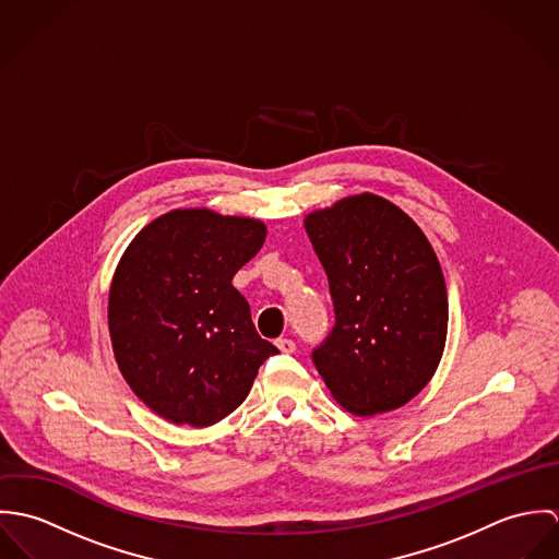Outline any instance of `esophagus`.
Masks as SVG:
<instances>
[{"mask_svg":"<svg viewBox=\"0 0 559 559\" xmlns=\"http://www.w3.org/2000/svg\"><path fill=\"white\" fill-rule=\"evenodd\" d=\"M275 346H277L282 353H295V350H297V344H295L290 337H277V340H275Z\"/></svg>","mask_w":559,"mask_h":559,"instance_id":"34e87169","label":"esophagus"}]
</instances>
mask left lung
I'll return each instance as SVG.
<instances>
[{
  "label": "left lung",
  "mask_w": 559,
  "mask_h": 559,
  "mask_svg": "<svg viewBox=\"0 0 559 559\" xmlns=\"http://www.w3.org/2000/svg\"><path fill=\"white\" fill-rule=\"evenodd\" d=\"M335 324L312 353L331 396L355 415L394 411L432 379L448 335L441 264L419 226L374 193L306 217Z\"/></svg>",
  "instance_id": "obj_1"
}]
</instances>
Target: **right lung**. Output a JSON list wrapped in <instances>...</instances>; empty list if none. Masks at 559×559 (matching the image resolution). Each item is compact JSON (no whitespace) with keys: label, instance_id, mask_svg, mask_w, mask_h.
Segmentation results:
<instances>
[{"label":"right lung","instance_id":"right-lung-1","mask_svg":"<svg viewBox=\"0 0 559 559\" xmlns=\"http://www.w3.org/2000/svg\"><path fill=\"white\" fill-rule=\"evenodd\" d=\"M264 239L258 219L178 209L122 253L107 306L114 355L135 396L167 421L217 424L280 353L258 335L233 286Z\"/></svg>","mask_w":559,"mask_h":559}]
</instances>
